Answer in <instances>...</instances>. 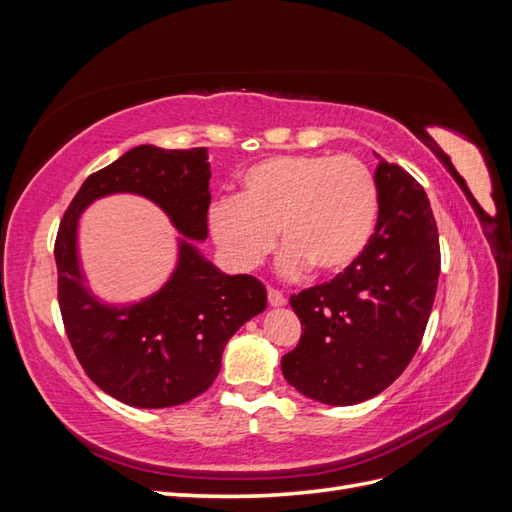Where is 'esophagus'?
Masks as SVG:
<instances>
[{
  "instance_id": "obj_1",
  "label": "esophagus",
  "mask_w": 512,
  "mask_h": 512,
  "mask_svg": "<svg viewBox=\"0 0 512 512\" xmlns=\"http://www.w3.org/2000/svg\"><path fill=\"white\" fill-rule=\"evenodd\" d=\"M267 297H269V305H273V307H282V305H286V297H284V294H282L280 290L269 288V290H267Z\"/></svg>"
}]
</instances>
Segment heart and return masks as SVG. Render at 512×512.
Instances as JSON below:
<instances>
[{
	"label": "heart",
	"instance_id": "b5f03b06",
	"mask_svg": "<svg viewBox=\"0 0 512 512\" xmlns=\"http://www.w3.org/2000/svg\"><path fill=\"white\" fill-rule=\"evenodd\" d=\"M378 183L354 156H280L245 170L239 198L209 211L215 245L237 269H256L286 245L280 271L303 275L309 265L335 275L363 256L378 220Z\"/></svg>",
	"mask_w": 512,
	"mask_h": 512
}]
</instances>
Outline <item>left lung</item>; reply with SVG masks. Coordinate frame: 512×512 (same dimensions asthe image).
Returning <instances> with one entry per match:
<instances>
[{
    "label": "left lung",
    "instance_id": "left-lung-1",
    "mask_svg": "<svg viewBox=\"0 0 512 512\" xmlns=\"http://www.w3.org/2000/svg\"><path fill=\"white\" fill-rule=\"evenodd\" d=\"M376 158L380 211L367 250L331 282L290 297L303 333L282 356V374L329 406L361 404L401 376L438 288L440 239L423 185Z\"/></svg>",
    "mask_w": 512,
    "mask_h": 512
}]
</instances>
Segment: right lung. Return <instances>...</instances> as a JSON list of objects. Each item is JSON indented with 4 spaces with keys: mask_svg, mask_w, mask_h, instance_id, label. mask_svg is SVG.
Returning a JSON list of instances; mask_svg holds the SVG:
<instances>
[{
    "mask_svg": "<svg viewBox=\"0 0 512 512\" xmlns=\"http://www.w3.org/2000/svg\"><path fill=\"white\" fill-rule=\"evenodd\" d=\"M211 166L207 149L134 147L89 175L55 239L57 299L66 335L85 374L104 393L136 408L179 406L205 393L222 367L228 339L267 307L252 275H226L181 239L170 280L141 303L94 299L76 256V226L96 198L130 192L153 200L188 239H207Z\"/></svg>",
    "mask_w": 512,
    "mask_h": 512,
    "instance_id": "1",
    "label": "right lung"
}]
</instances>
